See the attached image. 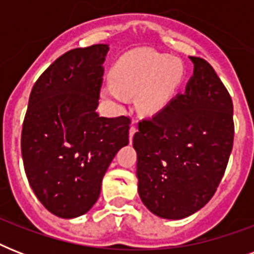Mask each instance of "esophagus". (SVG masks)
Instances as JSON below:
<instances>
[{
	"label": "esophagus",
	"instance_id": "1",
	"mask_svg": "<svg viewBox=\"0 0 254 254\" xmlns=\"http://www.w3.org/2000/svg\"><path fill=\"white\" fill-rule=\"evenodd\" d=\"M135 131H137V127H135L134 123H133L130 127V130H129V137H130V141H131V138H133V135H134Z\"/></svg>",
	"mask_w": 254,
	"mask_h": 254
}]
</instances>
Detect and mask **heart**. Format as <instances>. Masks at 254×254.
Segmentation results:
<instances>
[{
    "mask_svg": "<svg viewBox=\"0 0 254 254\" xmlns=\"http://www.w3.org/2000/svg\"><path fill=\"white\" fill-rule=\"evenodd\" d=\"M182 73V65L166 54L154 51L127 54L112 69L115 84L104 88V95L124 103L127 95L137 93L139 109L155 113L173 97L181 84Z\"/></svg>",
    "mask_w": 254,
    "mask_h": 254,
    "instance_id": "heart-1",
    "label": "heart"
}]
</instances>
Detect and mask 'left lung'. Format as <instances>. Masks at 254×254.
I'll return each instance as SVG.
<instances>
[{
	"label": "left lung",
	"mask_w": 254,
	"mask_h": 254,
	"mask_svg": "<svg viewBox=\"0 0 254 254\" xmlns=\"http://www.w3.org/2000/svg\"><path fill=\"white\" fill-rule=\"evenodd\" d=\"M193 76L185 93L133 137L141 200L163 219H183L216 192L233 146V104L208 62L190 57Z\"/></svg>",
	"instance_id": "8db88e82"
}]
</instances>
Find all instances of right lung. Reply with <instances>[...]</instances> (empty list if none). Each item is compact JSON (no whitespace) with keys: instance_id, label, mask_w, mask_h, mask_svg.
I'll return each mask as SVG.
<instances>
[{"instance_id":"obj_1","label":"right lung","mask_w":254,"mask_h":254,"mask_svg":"<svg viewBox=\"0 0 254 254\" xmlns=\"http://www.w3.org/2000/svg\"><path fill=\"white\" fill-rule=\"evenodd\" d=\"M107 45L58 58L30 93L22 127L26 177L42 204L63 219L88 212L117 151L129 143L130 117H100Z\"/></svg>"}]
</instances>
